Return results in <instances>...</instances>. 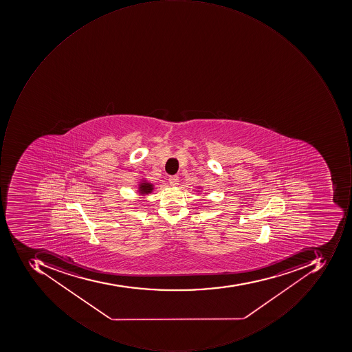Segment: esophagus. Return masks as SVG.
Segmentation results:
<instances>
[{
    "label": "esophagus",
    "instance_id": "obj_1",
    "mask_svg": "<svg viewBox=\"0 0 352 352\" xmlns=\"http://www.w3.org/2000/svg\"><path fill=\"white\" fill-rule=\"evenodd\" d=\"M169 183H170L171 186H177L179 185V177L177 175H171L169 177Z\"/></svg>",
    "mask_w": 352,
    "mask_h": 352
}]
</instances>
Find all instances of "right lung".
<instances>
[{"mask_svg":"<svg viewBox=\"0 0 352 352\" xmlns=\"http://www.w3.org/2000/svg\"><path fill=\"white\" fill-rule=\"evenodd\" d=\"M153 186L150 183H142L140 186V192L142 195H147V193L151 192Z\"/></svg>","mask_w":352,"mask_h":352,"instance_id":"1","label":"right lung"}]
</instances>
